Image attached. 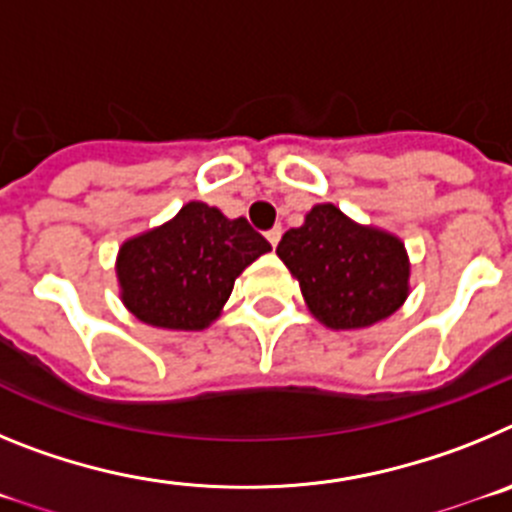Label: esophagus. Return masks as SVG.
Returning a JSON list of instances; mask_svg holds the SVG:
<instances>
[{"instance_id": "34e87169", "label": "esophagus", "mask_w": 512, "mask_h": 512, "mask_svg": "<svg viewBox=\"0 0 512 512\" xmlns=\"http://www.w3.org/2000/svg\"><path fill=\"white\" fill-rule=\"evenodd\" d=\"M266 238H269V243L274 248L279 246V241H282V228H274V230H269V233H266Z\"/></svg>"}]
</instances>
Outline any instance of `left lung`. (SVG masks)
Returning <instances> with one entry per match:
<instances>
[{
    "instance_id": "obj_1",
    "label": "left lung",
    "mask_w": 512,
    "mask_h": 512,
    "mask_svg": "<svg viewBox=\"0 0 512 512\" xmlns=\"http://www.w3.org/2000/svg\"><path fill=\"white\" fill-rule=\"evenodd\" d=\"M277 256L300 282L312 318L330 330H361L395 315L410 295V256L390 230L361 225L323 202L289 228Z\"/></svg>"
}]
</instances>
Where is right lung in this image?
<instances>
[{
	"mask_svg": "<svg viewBox=\"0 0 512 512\" xmlns=\"http://www.w3.org/2000/svg\"><path fill=\"white\" fill-rule=\"evenodd\" d=\"M271 251L246 217L187 202L171 220L133 235L117 251L122 305L161 330H205L220 318L235 279Z\"/></svg>",
	"mask_w": 512,
	"mask_h": 512,
	"instance_id": "add662e5",
	"label": "right lung"
}]
</instances>
